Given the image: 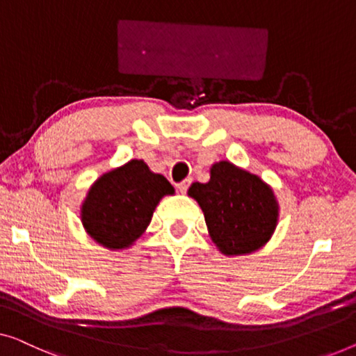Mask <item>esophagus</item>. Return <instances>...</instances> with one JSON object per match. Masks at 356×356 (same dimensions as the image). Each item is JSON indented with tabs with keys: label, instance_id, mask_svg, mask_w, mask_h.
Masks as SVG:
<instances>
[{
	"label": "esophagus",
	"instance_id": "1",
	"mask_svg": "<svg viewBox=\"0 0 356 356\" xmlns=\"http://www.w3.org/2000/svg\"><path fill=\"white\" fill-rule=\"evenodd\" d=\"M189 184H191V179L188 178V179H184V181H181V183H178L177 184V188H178V191H179V193H186V191H188V188H189Z\"/></svg>",
	"mask_w": 356,
	"mask_h": 356
}]
</instances>
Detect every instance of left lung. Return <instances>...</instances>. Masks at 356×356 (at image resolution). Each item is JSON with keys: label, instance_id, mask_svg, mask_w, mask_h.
Instances as JSON below:
<instances>
[{"label": "left lung", "instance_id": "1", "mask_svg": "<svg viewBox=\"0 0 356 356\" xmlns=\"http://www.w3.org/2000/svg\"><path fill=\"white\" fill-rule=\"evenodd\" d=\"M188 195L202 209L210 239L226 257L261 249L280 220V204L270 184L228 161L215 162L209 181L193 183Z\"/></svg>", "mask_w": 356, "mask_h": 356}]
</instances>
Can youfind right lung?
I'll return each instance as SVG.
<instances>
[{"mask_svg":"<svg viewBox=\"0 0 356 356\" xmlns=\"http://www.w3.org/2000/svg\"><path fill=\"white\" fill-rule=\"evenodd\" d=\"M173 194L175 188L163 175L133 159L91 184L80 207L81 225L106 249H128L146 231L163 195Z\"/></svg>","mask_w":356,"mask_h":356,"instance_id":"1","label":"right lung"}]
</instances>
